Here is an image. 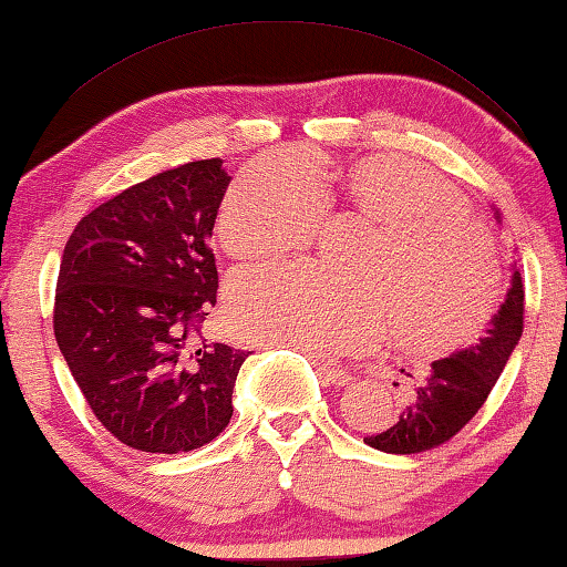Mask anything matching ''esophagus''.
I'll use <instances>...</instances> for the list:
<instances>
[{"mask_svg": "<svg viewBox=\"0 0 567 567\" xmlns=\"http://www.w3.org/2000/svg\"><path fill=\"white\" fill-rule=\"evenodd\" d=\"M310 359H312V364L317 367L319 377H322L327 384H332V386H344V384L352 382V374H349V369L339 367V364H332V362H324V359L312 357V354H310Z\"/></svg>", "mask_w": 567, "mask_h": 567, "instance_id": "esophagus-1", "label": "esophagus"}]
</instances>
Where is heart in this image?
Listing matches in <instances>:
<instances>
[{
    "label": "heart",
    "instance_id": "1",
    "mask_svg": "<svg viewBox=\"0 0 567 567\" xmlns=\"http://www.w3.org/2000/svg\"><path fill=\"white\" fill-rule=\"evenodd\" d=\"M334 198L374 223L359 272L297 262L235 277L225 292L235 332L307 354L362 347L389 329L416 357L468 344L498 307V255L463 195L414 161L362 158L332 181L255 161L225 193L215 238L240 262L285 257L317 238Z\"/></svg>",
    "mask_w": 567,
    "mask_h": 567
}]
</instances>
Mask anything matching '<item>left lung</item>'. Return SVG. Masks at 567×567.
<instances>
[{
    "instance_id": "left-lung-1",
    "label": "left lung",
    "mask_w": 567,
    "mask_h": 567,
    "mask_svg": "<svg viewBox=\"0 0 567 567\" xmlns=\"http://www.w3.org/2000/svg\"><path fill=\"white\" fill-rule=\"evenodd\" d=\"M496 220L501 223L498 210ZM523 302L526 290L520 272L513 267L511 290L498 312L491 317L486 337L431 362V374L416 386L414 399L401 411L394 426L367 436L364 444L386 454H419L456 436L488 399L518 344L523 334Z\"/></svg>"
}]
</instances>
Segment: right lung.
Instances as JSON below:
<instances>
[{"label": "right lung", "mask_w": 567, "mask_h": 567, "mask_svg": "<svg viewBox=\"0 0 567 567\" xmlns=\"http://www.w3.org/2000/svg\"><path fill=\"white\" fill-rule=\"evenodd\" d=\"M228 185L220 158L158 173L81 218L61 255L56 344L91 411L131 449L181 454L230 424L250 352L200 334Z\"/></svg>", "instance_id": "1"}]
</instances>
